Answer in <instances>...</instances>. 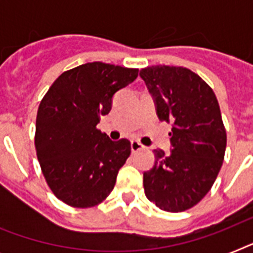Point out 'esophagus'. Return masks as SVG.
Segmentation results:
<instances>
[{
	"label": "esophagus",
	"mask_w": 253,
	"mask_h": 253,
	"mask_svg": "<svg viewBox=\"0 0 253 253\" xmlns=\"http://www.w3.org/2000/svg\"><path fill=\"white\" fill-rule=\"evenodd\" d=\"M144 148H146V147L143 146L140 142H138V140H132V142H131V151H132V152H138V151H142L144 150Z\"/></svg>",
	"instance_id": "34e87169"
}]
</instances>
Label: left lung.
Listing matches in <instances>:
<instances>
[{
	"instance_id": "1",
	"label": "left lung",
	"mask_w": 253,
	"mask_h": 253,
	"mask_svg": "<svg viewBox=\"0 0 253 253\" xmlns=\"http://www.w3.org/2000/svg\"><path fill=\"white\" fill-rule=\"evenodd\" d=\"M160 121L172 122V151L154 150V168L143 173L144 193L159 209L185 211L211 189L227 143L218 99L197 73L152 65L140 71Z\"/></svg>"
}]
</instances>
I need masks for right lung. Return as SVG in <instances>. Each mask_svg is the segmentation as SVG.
Returning <instances> with one entry per match:
<instances>
[{
  "mask_svg": "<svg viewBox=\"0 0 253 253\" xmlns=\"http://www.w3.org/2000/svg\"><path fill=\"white\" fill-rule=\"evenodd\" d=\"M139 69L101 61L57 77L41 101L35 148L49 189L72 208H93L114 189L131 154L130 140L113 142L97 128L111 110L113 95L138 77Z\"/></svg>",
  "mask_w": 253,
  "mask_h": 253,
  "instance_id": "1",
  "label": "right lung"
}]
</instances>
